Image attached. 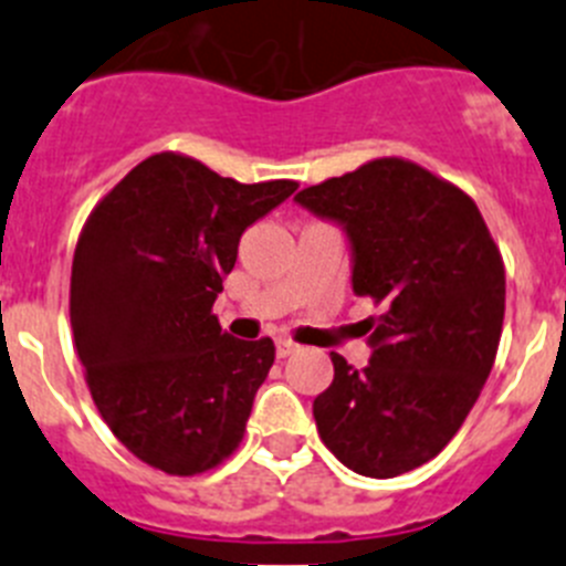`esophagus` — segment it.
<instances>
[{"label":"esophagus","instance_id":"esophagus-1","mask_svg":"<svg viewBox=\"0 0 566 566\" xmlns=\"http://www.w3.org/2000/svg\"><path fill=\"white\" fill-rule=\"evenodd\" d=\"M274 345H277V357H292L294 352H300V345L292 343V339H286V337H280Z\"/></svg>","mask_w":566,"mask_h":566}]
</instances>
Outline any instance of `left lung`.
<instances>
[{
  "label": "left lung",
  "instance_id": "left-lung-1",
  "mask_svg": "<svg viewBox=\"0 0 566 566\" xmlns=\"http://www.w3.org/2000/svg\"><path fill=\"white\" fill-rule=\"evenodd\" d=\"M337 223L365 319L363 371L334 354L314 399L319 439L354 473L391 479L437 457L482 394L504 319V263L476 203L402 158H377L294 198Z\"/></svg>",
  "mask_w": 566,
  "mask_h": 566
}]
</instances>
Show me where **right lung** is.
<instances>
[{"label":"right lung","instance_id":"obj_1","mask_svg":"<svg viewBox=\"0 0 566 566\" xmlns=\"http://www.w3.org/2000/svg\"><path fill=\"white\" fill-rule=\"evenodd\" d=\"M297 189L238 184L158 153L93 209L70 277V323L90 394L133 457L172 476L221 464L247 431L274 343L212 314L240 234Z\"/></svg>","mask_w":566,"mask_h":566}]
</instances>
